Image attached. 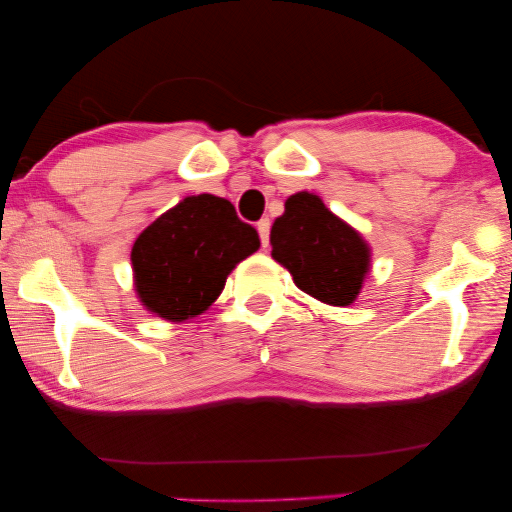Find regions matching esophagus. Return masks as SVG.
<instances>
[{"instance_id":"esophagus-1","label":"esophagus","mask_w":512,"mask_h":512,"mask_svg":"<svg viewBox=\"0 0 512 512\" xmlns=\"http://www.w3.org/2000/svg\"><path fill=\"white\" fill-rule=\"evenodd\" d=\"M256 229H258V236H261V242H263V247H267L270 245V220H261L256 224Z\"/></svg>"}]
</instances>
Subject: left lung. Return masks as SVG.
<instances>
[{
  "instance_id": "8db88e82",
  "label": "left lung",
  "mask_w": 512,
  "mask_h": 512,
  "mask_svg": "<svg viewBox=\"0 0 512 512\" xmlns=\"http://www.w3.org/2000/svg\"><path fill=\"white\" fill-rule=\"evenodd\" d=\"M270 242L272 258L292 274L299 290L331 306L354 304L370 272V247L320 197L313 192L288 197Z\"/></svg>"
}]
</instances>
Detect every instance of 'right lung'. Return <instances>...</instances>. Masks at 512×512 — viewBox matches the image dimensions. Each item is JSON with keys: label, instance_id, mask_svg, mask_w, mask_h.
<instances>
[{"label": "right lung", "instance_id": "1", "mask_svg": "<svg viewBox=\"0 0 512 512\" xmlns=\"http://www.w3.org/2000/svg\"><path fill=\"white\" fill-rule=\"evenodd\" d=\"M261 247L229 199L186 197L133 242L136 292L147 311L170 322L204 313L224 290L233 267Z\"/></svg>", "mask_w": 512, "mask_h": 512}]
</instances>
